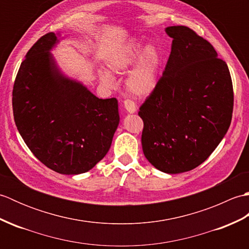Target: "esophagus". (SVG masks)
I'll return each mask as SVG.
<instances>
[{
  "label": "esophagus",
  "instance_id": "esophagus-1",
  "mask_svg": "<svg viewBox=\"0 0 249 249\" xmlns=\"http://www.w3.org/2000/svg\"><path fill=\"white\" fill-rule=\"evenodd\" d=\"M124 107H125L126 110L128 111L129 113H134V112H136V110H137V106H136L135 102H133V100H130V99L124 100Z\"/></svg>",
  "mask_w": 249,
  "mask_h": 249
}]
</instances>
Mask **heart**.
<instances>
[{"label": "heart", "instance_id": "obj_1", "mask_svg": "<svg viewBox=\"0 0 249 249\" xmlns=\"http://www.w3.org/2000/svg\"><path fill=\"white\" fill-rule=\"evenodd\" d=\"M161 64L160 52L150 45L145 48L142 41H133L111 57L109 67L115 72H124L134 67L126 78V89L137 97H145L157 87ZM105 80H111L110 73L102 71Z\"/></svg>", "mask_w": 249, "mask_h": 249}]
</instances>
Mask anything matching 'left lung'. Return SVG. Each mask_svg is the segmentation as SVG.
<instances>
[{
    "label": "left lung",
    "mask_w": 249,
    "mask_h": 249,
    "mask_svg": "<svg viewBox=\"0 0 249 249\" xmlns=\"http://www.w3.org/2000/svg\"><path fill=\"white\" fill-rule=\"evenodd\" d=\"M171 53L156 89L139 108L144 156L162 172L193 170L229 129L233 87L214 47L188 26H168Z\"/></svg>",
    "instance_id": "left-lung-1"
}]
</instances>
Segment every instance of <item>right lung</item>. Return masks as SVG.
<instances>
[{
	"label": "right lung",
	"instance_id": "add662e5",
	"mask_svg": "<svg viewBox=\"0 0 249 249\" xmlns=\"http://www.w3.org/2000/svg\"><path fill=\"white\" fill-rule=\"evenodd\" d=\"M53 32L36 41L13 89L15 123L31 152L51 170L84 173L107 154L120 116L116 98L100 99L57 70Z\"/></svg>",
	"mask_w": 249,
	"mask_h": 249
}]
</instances>
